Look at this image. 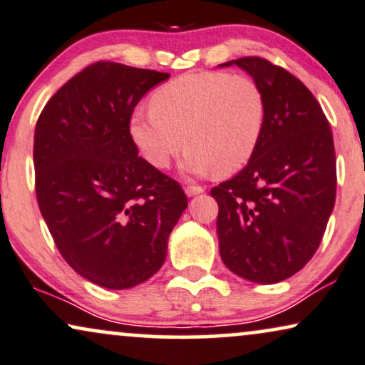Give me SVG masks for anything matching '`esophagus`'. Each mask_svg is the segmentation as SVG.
<instances>
[{
	"mask_svg": "<svg viewBox=\"0 0 365 365\" xmlns=\"http://www.w3.org/2000/svg\"><path fill=\"white\" fill-rule=\"evenodd\" d=\"M204 192V188L202 187H198V185H187L185 187V193L188 197H195V195H198V193H202Z\"/></svg>",
	"mask_w": 365,
	"mask_h": 365,
	"instance_id": "esophagus-1",
	"label": "esophagus"
}]
</instances>
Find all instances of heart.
Here are the masks:
<instances>
[{
	"instance_id": "b5f03b06",
	"label": "heart",
	"mask_w": 365,
	"mask_h": 365,
	"mask_svg": "<svg viewBox=\"0 0 365 365\" xmlns=\"http://www.w3.org/2000/svg\"><path fill=\"white\" fill-rule=\"evenodd\" d=\"M266 121L264 92L247 76L185 73L151 96L150 110L129 118V136L155 168H167L183 145V172L230 175L249 163Z\"/></svg>"
}]
</instances>
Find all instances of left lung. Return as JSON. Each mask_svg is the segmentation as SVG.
Listing matches in <instances>:
<instances>
[{
    "mask_svg": "<svg viewBox=\"0 0 365 365\" xmlns=\"http://www.w3.org/2000/svg\"><path fill=\"white\" fill-rule=\"evenodd\" d=\"M246 71L264 92L266 121L249 163L212 188L224 264L259 284L298 273L320 246L335 205V148L315 96L264 58L220 63Z\"/></svg>",
    "mask_w": 365,
    "mask_h": 365,
    "instance_id": "left-lung-1",
    "label": "left lung"
}]
</instances>
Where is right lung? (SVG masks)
I'll list each match as a JSON object with an SVG mask.
<instances>
[{"instance_id":"obj_1","label":"right lung","mask_w":365,"mask_h":365,"mask_svg":"<svg viewBox=\"0 0 365 365\" xmlns=\"http://www.w3.org/2000/svg\"><path fill=\"white\" fill-rule=\"evenodd\" d=\"M170 73L98 62L55 92L35 128L36 200L60 255L109 289L150 279L187 209L182 187L138 156L129 118Z\"/></svg>"}]
</instances>
